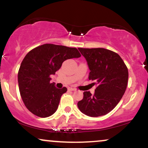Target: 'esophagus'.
I'll list each match as a JSON object with an SVG mask.
<instances>
[{"label":"esophagus","instance_id":"34e87169","mask_svg":"<svg viewBox=\"0 0 148 148\" xmlns=\"http://www.w3.org/2000/svg\"><path fill=\"white\" fill-rule=\"evenodd\" d=\"M68 89H69V91H75V88H74L71 87V86H69V87L68 88Z\"/></svg>","mask_w":148,"mask_h":148}]
</instances>
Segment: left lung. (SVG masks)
Segmentation results:
<instances>
[{
  "instance_id": "1",
  "label": "left lung",
  "mask_w": 148,
  "mask_h": 148,
  "mask_svg": "<svg viewBox=\"0 0 148 148\" xmlns=\"http://www.w3.org/2000/svg\"><path fill=\"white\" fill-rule=\"evenodd\" d=\"M90 70L88 79L97 85L94 94L84 92L77 102L82 113L91 117L106 115L113 110L125 92L128 70L117 53L105 48H79Z\"/></svg>"
}]
</instances>
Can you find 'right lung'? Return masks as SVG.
<instances>
[{
  "label": "right lung",
  "mask_w": 148,
  "mask_h": 148,
  "mask_svg": "<svg viewBox=\"0 0 148 148\" xmlns=\"http://www.w3.org/2000/svg\"><path fill=\"white\" fill-rule=\"evenodd\" d=\"M77 48L46 44L29 52L21 64L18 73L19 91L25 107L34 115L50 116L57 111L62 94L67 88H57L50 83L65 60L80 57Z\"/></svg>",
  "instance_id": "1"
}]
</instances>
